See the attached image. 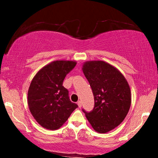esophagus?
<instances>
[{
	"label": "esophagus",
	"instance_id": "esophagus-1",
	"mask_svg": "<svg viewBox=\"0 0 158 158\" xmlns=\"http://www.w3.org/2000/svg\"><path fill=\"white\" fill-rule=\"evenodd\" d=\"M77 105H78V107L79 108H81L82 107V103L81 101H79L78 102H77Z\"/></svg>",
	"mask_w": 158,
	"mask_h": 158
}]
</instances>
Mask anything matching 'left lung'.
<instances>
[{"instance_id":"left-lung-1","label":"left lung","mask_w":158,"mask_h":158,"mask_svg":"<svg viewBox=\"0 0 158 158\" xmlns=\"http://www.w3.org/2000/svg\"><path fill=\"white\" fill-rule=\"evenodd\" d=\"M85 76L94 96V109L85 116L97 132L106 133L124 120L131 103L129 83L117 68L101 60H90L83 64Z\"/></svg>"}]
</instances>
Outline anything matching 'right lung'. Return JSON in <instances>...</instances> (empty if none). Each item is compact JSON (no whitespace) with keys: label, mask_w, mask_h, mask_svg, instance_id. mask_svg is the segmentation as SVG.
I'll return each mask as SVG.
<instances>
[{"label":"right lung","mask_w":158,"mask_h":158,"mask_svg":"<svg viewBox=\"0 0 158 158\" xmlns=\"http://www.w3.org/2000/svg\"><path fill=\"white\" fill-rule=\"evenodd\" d=\"M73 60H55L41 68L30 83L28 106L40 126L49 130L60 129L78 107L71 102L62 85L66 75L76 65Z\"/></svg>","instance_id":"right-lung-1"}]
</instances>
